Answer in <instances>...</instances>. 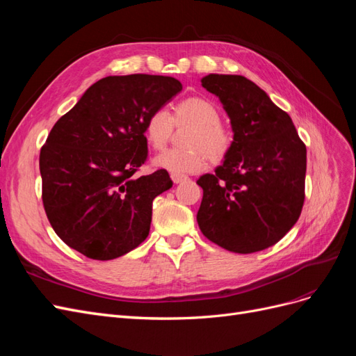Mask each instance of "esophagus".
<instances>
[{
    "instance_id": "1",
    "label": "esophagus",
    "mask_w": 356,
    "mask_h": 356,
    "mask_svg": "<svg viewBox=\"0 0 356 356\" xmlns=\"http://www.w3.org/2000/svg\"><path fill=\"white\" fill-rule=\"evenodd\" d=\"M170 179L174 181V184H179L182 181H187L188 178L186 175H178V174H170Z\"/></svg>"
}]
</instances>
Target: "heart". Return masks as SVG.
<instances>
[{"label":"heart","mask_w":356,"mask_h":356,"mask_svg":"<svg viewBox=\"0 0 356 356\" xmlns=\"http://www.w3.org/2000/svg\"><path fill=\"white\" fill-rule=\"evenodd\" d=\"M218 106L202 96H190L179 101L169 115L157 110L148 115L144 135L148 145L163 149L170 141L174 127L188 126L182 138L186 148L168 149L154 159V165L170 174L186 175L202 170L208 163H220L232 152L234 136L232 129L221 120Z\"/></svg>","instance_id":"obj_1"}]
</instances>
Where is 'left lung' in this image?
<instances>
[{"mask_svg": "<svg viewBox=\"0 0 356 356\" xmlns=\"http://www.w3.org/2000/svg\"><path fill=\"white\" fill-rule=\"evenodd\" d=\"M202 86L230 117L234 143L215 174L202 175L197 224L224 250L251 254L281 241L305 203L306 145L291 117L242 75L209 74Z\"/></svg>", "mask_w": 356, "mask_h": 356, "instance_id": "8db88e82", "label": "left lung"}]
</instances>
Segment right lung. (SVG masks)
Here are the masks:
<instances>
[{
    "label": "right lung",
    "mask_w": 356,
    "mask_h": 356,
    "mask_svg": "<svg viewBox=\"0 0 356 356\" xmlns=\"http://www.w3.org/2000/svg\"><path fill=\"white\" fill-rule=\"evenodd\" d=\"M182 84L163 75H110L51 127L40 152L42 204L53 230L92 260H113L149 233L168 170L135 177L148 156L144 126Z\"/></svg>",
    "instance_id": "right-lung-1"
}]
</instances>
